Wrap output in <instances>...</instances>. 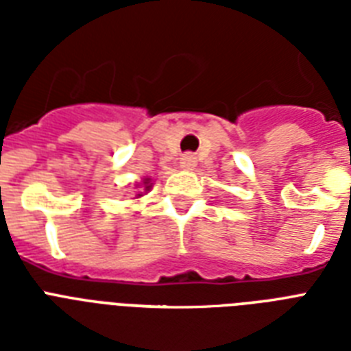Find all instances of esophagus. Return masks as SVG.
<instances>
[{
  "label": "esophagus",
  "mask_w": 351,
  "mask_h": 351,
  "mask_svg": "<svg viewBox=\"0 0 351 351\" xmlns=\"http://www.w3.org/2000/svg\"><path fill=\"white\" fill-rule=\"evenodd\" d=\"M180 165L184 167V169H193V167L197 165V156H195L193 153H186L180 158Z\"/></svg>",
  "instance_id": "34e87169"
}]
</instances>
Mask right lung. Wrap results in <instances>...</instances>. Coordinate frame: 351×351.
<instances>
[{"mask_svg": "<svg viewBox=\"0 0 351 351\" xmlns=\"http://www.w3.org/2000/svg\"><path fill=\"white\" fill-rule=\"evenodd\" d=\"M145 184H149V182H145ZM149 187L151 186H145V189H147V191H149ZM140 197H142V195H140Z\"/></svg>", "mask_w": 351, "mask_h": 351, "instance_id": "1", "label": "right lung"}]
</instances>
